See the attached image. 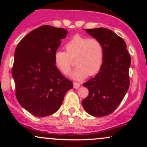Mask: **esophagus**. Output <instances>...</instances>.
<instances>
[{
  "mask_svg": "<svg viewBox=\"0 0 147 147\" xmlns=\"http://www.w3.org/2000/svg\"><path fill=\"white\" fill-rule=\"evenodd\" d=\"M73 86H74V88L78 89L80 87V84L77 83V82H74V83H73Z\"/></svg>",
  "mask_w": 147,
  "mask_h": 147,
  "instance_id": "34e87169",
  "label": "esophagus"
}]
</instances>
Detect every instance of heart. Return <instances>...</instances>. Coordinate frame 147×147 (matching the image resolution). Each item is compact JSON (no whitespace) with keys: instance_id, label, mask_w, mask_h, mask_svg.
<instances>
[{"instance_id":"heart-1","label":"heart","mask_w":147,"mask_h":147,"mask_svg":"<svg viewBox=\"0 0 147 147\" xmlns=\"http://www.w3.org/2000/svg\"><path fill=\"white\" fill-rule=\"evenodd\" d=\"M66 52L57 50L54 55L55 65L65 75L68 74L72 65V59L75 58L77 67L70 74L76 80L85 79L88 75H94L102 66L104 49L97 38L75 36L65 45Z\"/></svg>"}]
</instances>
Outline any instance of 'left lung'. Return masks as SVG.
I'll return each mask as SVG.
<instances>
[{
  "label": "left lung",
  "mask_w": 147,
  "mask_h": 147,
  "mask_svg": "<svg viewBox=\"0 0 147 147\" xmlns=\"http://www.w3.org/2000/svg\"><path fill=\"white\" fill-rule=\"evenodd\" d=\"M86 31L101 41L104 57L98 73L83 84L89 90V95L82 104L90 115L103 117L117 109L129 89L131 57L125 41L114 32L103 28Z\"/></svg>",
  "instance_id": "obj_1"
}]
</instances>
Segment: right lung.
I'll use <instances>...</instances> for the list:
<instances>
[{
	"mask_svg": "<svg viewBox=\"0 0 147 147\" xmlns=\"http://www.w3.org/2000/svg\"><path fill=\"white\" fill-rule=\"evenodd\" d=\"M68 33L63 28L43 25L27 34L15 50L11 74L16 99L23 109L36 117L57 112L65 93L73 88L54 60L61 40Z\"/></svg>",
	"mask_w": 147,
	"mask_h": 147,
	"instance_id": "1",
	"label": "right lung"
}]
</instances>
